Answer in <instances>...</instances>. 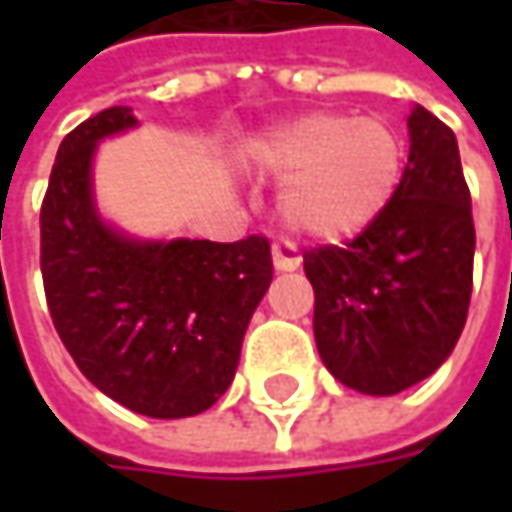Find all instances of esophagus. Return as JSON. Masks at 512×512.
Masks as SVG:
<instances>
[{"mask_svg":"<svg viewBox=\"0 0 512 512\" xmlns=\"http://www.w3.org/2000/svg\"><path fill=\"white\" fill-rule=\"evenodd\" d=\"M273 265L276 270H299L302 256L290 242H279V245H273Z\"/></svg>","mask_w":512,"mask_h":512,"instance_id":"esophagus-1","label":"esophagus"}]
</instances>
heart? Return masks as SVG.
<instances>
[{
  "label": "heart",
  "instance_id": "heart-1",
  "mask_svg": "<svg viewBox=\"0 0 512 512\" xmlns=\"http://www.w3.org/2000/svg\"><path fill=\"white\" fill-rule=\"evenodd\" d=\"M256 162L287 179L279 199L285 225L316 242L362 233L402 182L404 145L376 116L313 110L256 142Z\"/></svg>",
  "mask_w": 512,
  "mask_h": 512
}]
</instances>
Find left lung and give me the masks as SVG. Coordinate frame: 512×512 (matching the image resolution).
I'll list each match as a JSON object with an SVG mask.
<instances>
[{
  "mask_svg": "<svg viewBox=\"0 0 512 512\" xmlns=\"http://www.w3.org/2000/svg\"><path fill=\"white\" fill-rule=\"evenodd\" d=\"M390 205L344 245L305 253L313 336L327 370L367 396L436 373L462 336L476 227L453 130L416 105Z\"/></svg>",
  "mask_w": 512,
  "mask_h": 512,
  "instance_id": "8db88e82",
  "label": "left lung"
}]
</instances>
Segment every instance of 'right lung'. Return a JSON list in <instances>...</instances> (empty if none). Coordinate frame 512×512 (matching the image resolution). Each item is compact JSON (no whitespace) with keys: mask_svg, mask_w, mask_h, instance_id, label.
<instances>
[{"mask_svg":"<svg viewBox=\"0 0 512 512\" xmlns=\"http://www.w3.org/2000/svg\"><path fill=\"white\" fill-rule=\"evenodd\" d=\"M136 125L108 108L62 139L39 213L50 319L76 367L113 402L185 419L225 393L247 322L273 279L270 242H133L93 207L96 142Z\"/></svg>","mask_w":512,"mask_h":512,"instance_id":"obj_1","label":"right lung"}]
</instances>
